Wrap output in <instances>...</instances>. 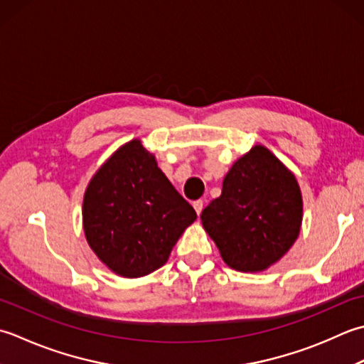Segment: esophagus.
I'll return each instance as SVG.
<instances>
[{"label": "esophagus", "mask_w": 364, "mask_h": 364, "mask_svg": "<svg viewBox=\"0 0 364 364\" xmlns=\"http://www.w3.org/2000/svg\"><path fill=\"white\" fill-rule=\"evenodd\" d=\"M193 207H195V210H196L198 217H199V215H201V212H203V209H204V201H203V199H198V201L193 203Z\"/></svg>", "instance_id": "34e87169"}]
</instances>
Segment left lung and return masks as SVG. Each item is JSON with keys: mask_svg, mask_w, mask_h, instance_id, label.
I'll return each instance as SVG.
<instances>
[{"mask_svg": "<svg viewBox=\"0 0 364 364\" xmlns=\"http://www.w3.org/2000/svg\"><path fill=\"white\" fill-rule=\"evenodd\" d=\"M301 191L294 173L257 144L225 176L221 195L201 213L205 232L237 272H264L300 234Z\"/></svg>", "mask_w": 364, "mask_h": 364, "instance_id": "1", "label": "left lung"}]
</instances>
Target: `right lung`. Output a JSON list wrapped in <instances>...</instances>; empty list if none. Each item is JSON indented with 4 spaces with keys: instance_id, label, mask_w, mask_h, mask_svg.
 Wrapping results in <instances>:
<instances>
[{
    "instance_id": "obj_1",
    "label": "right lung",
    "mask_w": 364,
    "mask_h": 364,
    "mask_svg": "<svg viewBox=\"0 0 364 364\" xmlns=\"http://www.w3.org/2000/svg\"><path fill=\"white\" fill-rule=\"evenodd\" d=\"M195 220V209L161 173L141 139L113 152L85 191L87 245L122 278H141L160 269Z\"/></svg>"
}]
</instances>
